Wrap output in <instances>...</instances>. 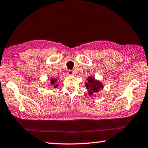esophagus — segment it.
<instances>
[{"instance_id": "34e87169", "label": "esophagus", "mask_w": 148, "mask_h": 148, "mask_svg": "<svg viewBox=\"0 0 148 148\" xmlns=\"http://www.w3.org/2000/svg\"><path fill=\"white\" fill-rule=\"evenodd\" d=\"M74 74V72H73V71H72V70H69L67 71V75H69V76H71V75H73Z\"/></svg>"}]
</instances>
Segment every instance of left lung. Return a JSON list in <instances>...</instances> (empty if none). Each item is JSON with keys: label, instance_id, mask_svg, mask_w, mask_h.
I'll return each mask as SVG.
<instances>
[{"label": "left lung", "instance_id": "left-lung-1", "mask_svg": "<svg viewBox=\"0 0 148 148\" xmlns=\"http://www.w3.org/2000/svg\"><path fill=\"white\" fill-rule=\"evenodd\" d=\"M86 88L88 89V93L90 95L93 93H97L101 89H103V84L98 80H96L93 77L90 76L87 78V82L85 83Z\"/></svg>", "mask_w": 148, "mask_h": 148}]
</instances>
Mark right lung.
Returning a JSON list of instances; mask_svg holds the SVG:
<instances>
[{
    "mask_svg": "<svg viewBox=\"0 0 148 148\" xmlns=\"http://www.w3.org/2000/svg\"><path fill=\"white\" fill-rule=\"evenodd\" d=\"M57 81V79H55V78L51 79V80L50 81V85H51V86H53V87H54L55 88H56V87L59 85L58 84H57V83H56Z\"/></svg>",
    "mask_w": 148,
    "mask_h": 148,
    "instance_id": "right-lung-1",
    "label": "right lung"
}]
</instances>
